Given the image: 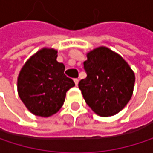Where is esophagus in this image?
Returning a JSON list of instances; mask_svg holds the SVG:
<instances>
[{"mask_svg":"<svg viewBox=\"0 0 153 153\" xmlns=\"http://www.w3.org/2000/svg\"><path fill=\"white\" fill-rule=\"evenodd\" d=\"M74 83H75V85H78V83H79V79H74Z\"/></svg>","mask_w":153,"mask_h":153,"instance_id":"obj_1","label":"esophagus"}]
</instances>
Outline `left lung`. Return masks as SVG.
Listing matches in <instances>:
<instances>
[{
	"label": "left lung",
	"instance_id": "left-lung-1",
	"mask_svg": "<svg viewBox=\"0 0 153 153\" xmlns=\"http://www.w3.org/2000/svg\"><path fill=\"white\" fill-rule=\"evenodd\" d=\"M84 69L87 77L79 88L91 110L99 116L109 117L120 112L129 102L136 77L124 58L106 47L87 53Z\"/></svg>",
	"mask_w": 153,
	"mask_h": 153
}]
</instances>
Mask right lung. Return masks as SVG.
Listing matches in <instances>:
<instances>
[{
    "mask_svg": "<svg viewBox=\"0 0 153 153\" xmlns=\"http://www.w3.org/2000/svg\"><path fill=\"white\" fill-rule=\"evenodd\" d=\"M57 50L42 48L23 65L17 77V93L33 114L50 117L63 106L66 92L75 86L56 61Z\"/></svg>",
    "mask_w": 153,
    "mask_h": 153,
    "instance_id": "1",
    "label": "right lung"
}]
</instances>
